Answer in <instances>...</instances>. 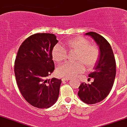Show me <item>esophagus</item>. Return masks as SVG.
<instances>
[{"mask_svg": "<svg viewBox=\"0 0 127 127\" xmlns=\"http://www.w3.org/2000/svg\"><path fill=\"white\" fill-rule=\"evenodd\" d=\"M71 80L70 78H62V81H69Z\"/></svg>", "mask_w": 127, "mask_h": 127, "instance_id": "esophagus-1", "label": "esophagus"}]
</instances>
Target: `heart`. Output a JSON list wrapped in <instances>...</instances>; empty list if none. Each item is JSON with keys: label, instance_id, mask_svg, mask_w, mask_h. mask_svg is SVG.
I'll return each instance as SVG.
<instances>
[{"label": "heart", "instance_id": "obj_1", "mask_svg": "<svg viewBox=\"0 0 127 127\" xmlns=\"http://www.w3.org/2000/svg\"><path fill=\"white\" fill-rule=\"evenodd\" d=\"M69 53L76 52L74 61L76 63H66L58 67L57 74L60 77L73 78L83 73L85 67L90 69L96 65L100 57V50L95 44H91L88 39L83 37H74L64 43ZM52 57L57 63L63 62L67 58V53L59 44H56L52 50Z\"/></svg>", "mask_w": 127, "mask_h": 127}]
</instances>
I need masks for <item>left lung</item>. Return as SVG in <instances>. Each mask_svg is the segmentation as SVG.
I'll list each match as a JSON object with an SVG mask.
<instances>
[{
  "label": "left lung",
  "instance_id": "left-lung-1",
  "mask_svg": "<svg viewBox=\"0 0 127 127\" xmlns=\"http://www.w3.org/2000/svg\"><path fill=\"white\" fill-rule=\"evenodd\" d=\"M90 35L99 47L100 57L95 66V70L89 74L93 78L91 84L82 83L79 86L78 96L84 103L95 104L101 101L111 92L116 74V63L110 44L101 35L89 32Z\"/></svg>",
  "mask_w": 127,
  "mask_h": 127
}]
</instances>
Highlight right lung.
<instances>
[{"mask_svg": "<svg viewBox=\"0 0 127 127\" xmlns=\"http://www.w3.org/2000/svg\"><path fill=\"white\" fill-rule=\"evenodd\" d=\"M51 33H36L28 37L18 50L14 74L21 94L32 106L48 108L56 102L62 81L46 79L55 69L52 50L58 43Z\"/></svg>", "mask_w": 127, "mask_h": 127, "instance_id": "1", "label": "right lung"}]
</instances>
